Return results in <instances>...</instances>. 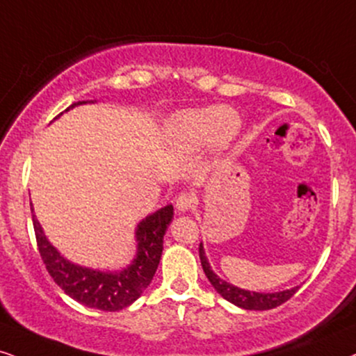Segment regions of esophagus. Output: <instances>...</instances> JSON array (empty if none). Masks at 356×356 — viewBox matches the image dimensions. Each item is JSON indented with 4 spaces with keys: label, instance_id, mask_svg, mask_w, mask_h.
Instances as JSON below:
<instances>
[{
    "label": "esophagus",
    "instance_id": "34e87169",
    "mask_svg": "<svg viewBox=\"0 0 356 356\" xmlns=\"http://www.w3.org/2000/svg\"><path fill=\"white\" fill-rule=\"evenodd\" d=\"M195 200L197 199L193 193L182 192L181 195L175 199V209H177V211H181V213H184V211H188L193 205H195Z\"/></svg>",
    "mask_w": 356,
    "mask_h": 356
}]
</instances>
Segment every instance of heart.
I'll return each mask as SVG.
<instances>
[{"label": "heart", "mask_w": 356, "mask_h": 356, "mask_svg": "<svg viewBox=\"0 0 356 356\" xmlns=\"http://www.w3.org/2000/svg\"><path fill=\"white\" fill-rule=\"evenodd\" d=\"M240 126V116L228 106L186 110L170 120V131L193 146L204 145L210 139L220 146L228 145L236 136Z\"/></svg>", "instance_id": "obj_1"}]
</instances>
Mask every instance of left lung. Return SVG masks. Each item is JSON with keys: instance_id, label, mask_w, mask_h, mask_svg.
<instances>
[{"instance_id": "8db88e82", "label": "left lung", "mask_w": 356, "mask_h": 356, "mask_svg": "<svg viewBox=\"0 0 356 356\" xmlns=\"http://www.w3.org/2000/svg\"><path fill=\"white\" fill-rule=\"evenodd\" d=\"M199 254H200L202 268H204V273L205 276L209 277L210 284L215 287V291H217L223 299H227L228 302L235 304L236 307H241L246 310L274 309L277 307V305L284 304L286 300H289L299 289V286L291 287V289H286V291H279V292H254L248 289H240V287L223 281L222 277L215 274V271L210 266L209 259H207L204 245H202V243L199 248Z\"/></svg>"}]
</instances>
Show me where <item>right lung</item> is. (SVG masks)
Instances as JSON below:
<instances>
[{"label": "right lung", "mask_w": 356, "mask_h": 356, "mask_svg": "<svg viewBox=\"0 0 356 356\" xmlns=\"http://www.w3.org/2000/svg\"><path fill=\"white\" fill-rule=\"evenodd\" d=\"M83 103H95L93 100L74 103L67 108H75ZM62 115V113H60ZM58 115V116H60ZM33 205V204H31ZM31 211H34L31 207ZM174 207L165 205L147 215L138 223L134 238H136V254L131 263L116 271H102L87 266H80L64 258L56 246L47 240L46 233L40 227L39 220L33 215L38 248L56 284L77 302L92 309L105 312H115L131 305L145 292L154 277L163 254L164 235L169 223L172 222Z\"/></svg>", "instance_id": "add662e5"}]
</instances>
